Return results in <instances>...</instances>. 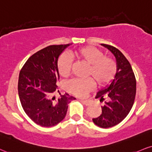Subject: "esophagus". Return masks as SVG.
Returning <instances> with one entry per match:
<instances>
[{"label": "esophagus", "mask_w": 152, "mask_h": 152, "mask_svg": "<svg viewBox=\"0 0 152 152\" xmlns=\"http://www.w3.org/2000/svg\"><path fill=\"white\" fill-rule=\"evenodd\" d=\"M81 102L86 105H91V102L88 100H82Z\"/></svg>", "instance_id": "esophagus-1"}]
</instances>
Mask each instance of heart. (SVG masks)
<instances>
[{"mask_svg": "<svg viewBox=\"0 0 152 152\" xmlns=\"http://www.w3.org/2000/svg\"><path fill=\"white\" fill-rule=\"evenodd\" d=\"M70 55L88 66L86 76L91 78L98 86L109 83L116 74L117 64L115 60L110 56H104L102 51L94 47L76 49L71 51ZM57 69L61 77H67L71 70L70 58L65 54L61 55L58 60ZM91 80L72 79L66 84V89L74 96L84 97L94 87V82Z\"/></svg>", "mask_w": 152, "mask_h": 152, "instance_id": "b5f03b06", "label": "heart"}]
</instances>
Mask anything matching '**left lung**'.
Instances as JSON below:
<instances>
[{"mask_svg":"<svg viewBox=\"0 0 152 152\" xmlns=\"http://www.w3.org/2000/svg\"><path fill=\"white\" fill-rule=\"evenodd\" d=\"M113 53L116 59L117 71L110 84L98 92L96 98L105 99L102 113L93 122L102 128H108L121 122L129 114L136 95V79L132 66L123 54L115 47L102 45Z\"/></svg>","mask_w":152,"mask_h":152,"instance_id":"1","label":"left lung"}]
</instances>
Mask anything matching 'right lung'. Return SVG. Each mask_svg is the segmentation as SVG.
I'll return each instance as SVG.
<instances>
[{"label":"right lung","mask_w":152,"mask_h":152,"mask_svg":"<svg viewBox=\"0 0 152 152\" xmlns=\"http://www.w3.org/2000/svg\"><path fill=\"white\" fill-rule=\"evenodd\" d=\"M69 45H50L38 51L27 59L20 72L18 95L22 107L27 115L42 127H53L62 121L68 104L76 99L68 94H59L57 100L53 96L59 79L58 57Z\"/></svg>","instance_id":"obj_1"}]
</instances>
